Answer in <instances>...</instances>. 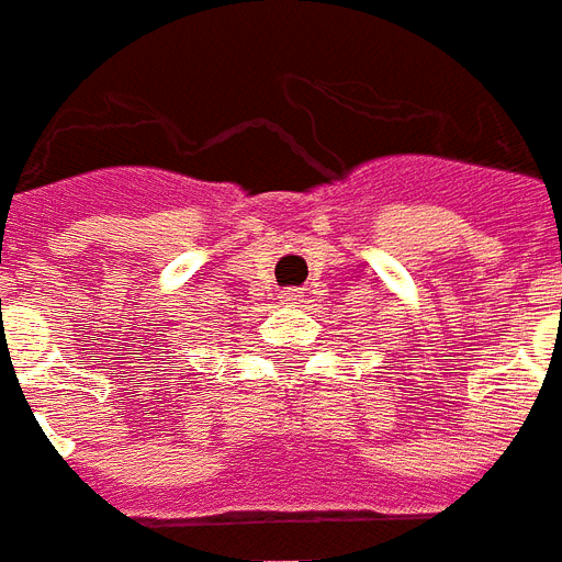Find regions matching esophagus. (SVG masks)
<instances>
[{
  "label": "esophagus",
  "mask_w": 562,
  "mask_h": 562,
  "mask_svg": "<svg viewBox=\"0 0 562 562\" xmlns=\"http://www.w3.org/2000/svg\"><path fill=\"white\" fill-rule=\"evenodd\" d=\"M278 299H281L284 304H299L302 302V293H299V290H281V295H278Z\"/></svg>",
  "instance_id": "1"
}]
</instances>
